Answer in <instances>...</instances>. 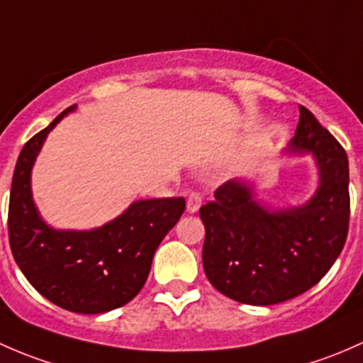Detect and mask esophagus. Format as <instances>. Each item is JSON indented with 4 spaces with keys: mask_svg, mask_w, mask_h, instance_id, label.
<instances>
[{
    "mask_svg": "<svg viewBox=\"0 0 363 363\" xmlns=\"http://www.w3.org/2000/svg\"><path fill=\"white\" fill-rule=\"evenodd\" d=\"M201 204H203V197L199 196V194H189V197H186V211L189 213H196L199 211Z\"/></svg>",
    "mask_w": 363,
    "mask_h": 363,
    "instance_id": "34e87169",
    "label": "esophagus"
}]
</instances>
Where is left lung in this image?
<instances>
[{"label":"left lung","instance_id":"1","mask_svg":"<svg viewBox=\"0 0 363 363\" xmlns=\"http://www.w3.org/2000/svg\"><path fill=\"white\" fill-rule=\"evenodd\" d=\"M298 111L283 154L315 159L318 186L308 203L264 206L252 180H230L199 209L204 272L218 292L242 304H279L304 294L327 274L348 236V155L308 108Z\"/></svg>","mask_w":363,"mask_h":363}]
</instances>
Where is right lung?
I'll return each mask as SVG.
<instances>
[{"mask_svg": "<svg viewBox=\"0 0 363 363\" xmlns=\"http://www.w3.org/2000/svg\"><path fill=\"white\" fill-rule=\"evenodd\" d=\"M31 138L15 164L9 206L13 259L28 281L50 302L82 315L127 304L143 289L164 236L185 211L183 197L134 201L117 218L91 230L48 225L33 199L31 173L48 133L66 115Z\"/></svg>", "mask_w": 363, "mask_h": 363, "instance_id": "1", "label": "right lung"}]
</instances>
